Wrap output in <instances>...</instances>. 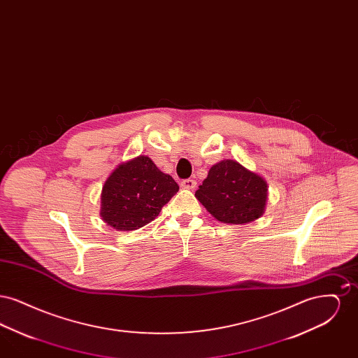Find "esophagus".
Wrapping results in <instances>:
<instances>
[{
    "label": "esophagus",
    "instance_id": "obj_1",
    "mask_svg": "<svg viewBox=\"0 0 358 358\" xmlns=\"http://www.w3.org/2000/svg\"><path fill=\"white\" fill-rule=\"evenodd\" d=\"M181 187H184V189H187V190H193L194 187H197V182L194 181V180H184V181H181Z\"/></svg>",
    "mask_w": 358,
    "mask_h": 358
}]
</instances>
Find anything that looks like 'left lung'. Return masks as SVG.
<instances>
[{
  "instance_id": "left-lung-1",
  "label": "left lung",
  "mask_w": 358,
  "mask_h": 358,
  "mask_svg": "<svg viewBox=\"0 0 358 358\" xmlns=\"http://www.w3.org/2000/svg\"><path fill=\"white\" fill-rule=\"evenodd\" d=\"M194 196L217 222L243 225L264 213L268 185L236 159H222L209 169Z\"/></svg>"
}]
</instances>
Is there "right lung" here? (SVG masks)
Segmentation results:
<instances>
[{
    "label": "right lung",
    "mask_w": 358,
    "mask_h": 358,
    "mask_svg": "<svg viewBox=\"0 0 358 358\" xmlns=\"http://www.w3.org/2000/svg\"><path fill=\"white\" fill-rule=\"evenodd\" d=\"M178 189L150 157L138 155L122 162L104 181L101 217L117 231L139 229L153 222Z\"/></svg>",
    "instance_id": "1"
}]
</instances>
